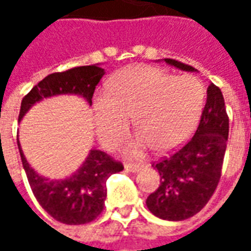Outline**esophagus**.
Returning <instances> with one entry per match:
<instances>
[{
    "label": "esophagus",
    "instance_id": "34e87169",
    "mask_svg": "<svg viewBox=\"0 0 251 251\" xmlns=\"http://www.w3.org/2000/svg\"><path fill=\"white\" fill-rule=\"evenodd\" d=\"M141 168L142 165H140V164H125V169L130 174H137Z\"/></svg>",
    "mask_w": 251,
    "mask_h": 251
}]
</instances>
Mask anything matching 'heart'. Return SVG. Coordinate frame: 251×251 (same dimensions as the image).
<instances>
[{"instance_id": "b5f03b06", "label": "heart", "mask_w": 251, "mask_h": 251, "mask_svg": "<svg viewBox=\"0 0 251 251\" xmlns=\"http://www.w3.org/2000/svg\"><path fill=\"white\" fill-rule=\"evenodd\" d=\"M94 98V121L99 140L113 147L125 134L131 118L140 136L127 145L129 156H140L152 145L168 153L192 134L204 107L205 88L192 75L176 76L153 68L134 66L121 71Z\"/></svg>"}]
</instances>
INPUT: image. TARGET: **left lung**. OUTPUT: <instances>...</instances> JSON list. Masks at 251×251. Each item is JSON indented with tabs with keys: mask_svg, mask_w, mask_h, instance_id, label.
<instances>
[{
	"mask_svg": "<svg viewBox=\"0 0 251 251\" xmlns=\"http://www.w3.org/2000/svg\"><path fill=\"white\" fill-rule=\"evenodd\" d=\"M165 63L181 71L194 67L174 59ZM228 138V117L221 88L211 83L195 136L179 152L153 165L160 174L158 188L148 196L147 207L164 221H184L196 215L219 183Z\"/></svg>",
	"mask_w": 251,
	"mask_h": 251,
	"instance_id": "obj_1",
	"label": "left lung"
}]
</instances>
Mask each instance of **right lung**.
I'll return each mask as SVG.
<instances>
[{
	"instance_id": "add662e5",
	"label": "right lung",
	"mask_w": 251,
	"mask_h": 251,
	"mask_svg": "<svg viewBox=\"0 0 251 251\" xmlns=\"http://www.w3.org/2000/svg\"><path fill=\"white\" fill-rule=\"evenodd\" d=\"M104 75L99 64L75 67L68 71L55 72L46 76L21 100L19 122L43 99L57 95H77L90 106L95 87ZM20 156L32 192L50 215L66 225H84L102 212L107 196L106 180L121 172L124 167L107 153L91 149L83 164L71 176L50 179L37 174L26 161L17 138Z\"/></svg>"
}]
</instances>
